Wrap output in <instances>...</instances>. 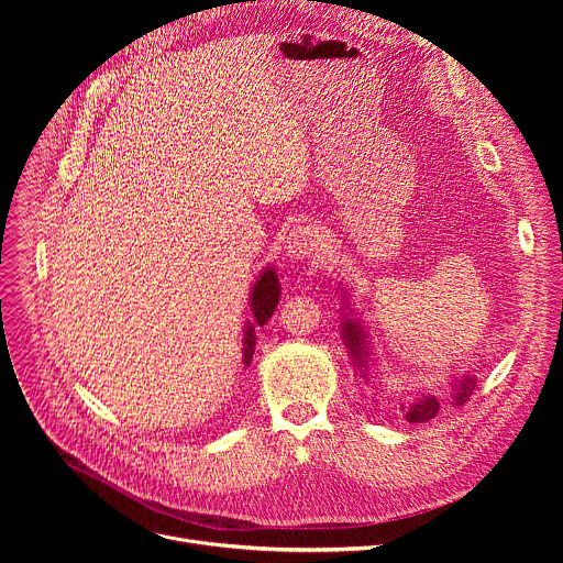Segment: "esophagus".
Wrapping results in <instances>:
<instances>
[{"mask_svg": "<svg viewBox=\"0 0 563 563\" xmlns=\"http://www.w3.org/2000/svg\"><path fill=\"white\" fill-rule=\"evenodd\" d=\"M321 246V234L312 225L291 228L285 236V255L289 260H306Z\"/></svg>", "mask_w": 563, "mask_h": 563, "instance_id": "34e87169", "label": "esophagus"}]
</instances>
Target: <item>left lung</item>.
<instances>
[{"label": "left lung", "instance_id": "obj_1", "mask_svg": "<svg viewBox=\"0 0 563 563\" xmlns=\"http://www.w3.org/2000/svg\"><path fill=\"white\" fill-rule=\"evenodd\" d=\"M342 340H344V344H346V349L351 353V361H353V365H356L358 374L363 378H367L369 376L367 374V369H369V340H367V331H365L363 323L358 319L346 317L342 321ZM475 386H477V378L475 376H470V374L461 376L459 380H454L450 401L454 406H463L470 399L472 390H475ZM438 408H440V401L435 397L422 395L418 401H412L404 410H406V420L408 422H429L431 418H435Z\"/></svg>", "mask_w": 563, "mask_h": 563}]
</instances>
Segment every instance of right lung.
I'll return each mask as SVG.
<instances>
[{
    "label": "right lung",
    "mask_w": 563,
    "mask_h": 563,
    "mask_svg": "<svg viewBox=\"0 0 563 563\" xmlns=\"http://www.w3.org/2000/svg\"><path fill=\"white\" fill-rule=\"evenodd\" d=\"M280 297V283L274 272V266H266V269L260 274L257 283L253 285L251 291V312L253 321H249L244 327V365H251L253 361V351H255V329L264 327L269 317L274 314Z\"/></svg>",
    "instance_id": "1"
}]
</instances>
